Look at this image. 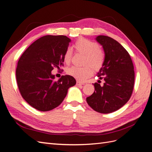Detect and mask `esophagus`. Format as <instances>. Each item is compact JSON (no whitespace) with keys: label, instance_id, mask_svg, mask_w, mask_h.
Returning <instances> with one entry per match:
<instances>
[{"label":"esophagus","instance_id":"34e87169","mask_svg":"<svg viewBox=\"0 0 152 152\" xmlns=\"http://www.w3.org/2000/svg\"><path fill=\"white\" fill-rule=\"evenodd\" d=\"M76 84H77V86L84 85V83H82V82H79V81H77V82H76Z\"/></svg>","mask_w":152,"mask_h":152}]
</instances>
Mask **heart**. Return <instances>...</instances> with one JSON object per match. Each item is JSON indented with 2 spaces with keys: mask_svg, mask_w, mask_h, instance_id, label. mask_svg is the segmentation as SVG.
Returning a JSON list of instances; mask_svg holds the SVG:
<instances>
[{
  "mask_svg": "<svg viewBox=\"0 0 152 152\" xmlns=\"http://www.w3.org/2000/svg\"><path fill=\"white\" fill-rule=\"evenodd\" d=\"M74 48L77 51L84 54V63H89V65H86L82 67L72 66L66 69V73L68 75L82 81L92 75L93 68L98 70L102 67L104 56L102 50L99 49L98 43L85 38L78 39L74 44ZM72 56V50L70 48H68L63 56L65 63L66 64L70 63Z\"/></svg>",
  "mask_w": 152,
  "mask_h": 152,
  "instance_id": "b5f03b06",
  "label": "heart"
}]
</instances>
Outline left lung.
I'll use <instances>...</instances> for the list:
<instances>
[{
	"label": "left lung",
	"mask_w": 152,
	"mask_h": 152,
	"mask_svg": "<svg viewBox=\"0 0 152 152\" xmlns=\"http://www.w3.org/2000/svg\"><path fill=\"white\" fill-rule=\"evenodd\" d=\"M96 40L104 52L103 65L97 73L104 82L103 86L93 84L94 92L86 101L96 112L110 113L122 107L130 99L134 84V66L129 54L117 40L104 35L96 37Z\"/></svg>",
	"instance_id": "obj_1"
}]
</instances>
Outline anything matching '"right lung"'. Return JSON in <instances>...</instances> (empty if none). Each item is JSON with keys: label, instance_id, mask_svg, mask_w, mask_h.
I'll return each instance as SVG.
<instances>
[{"label": "right lung", "instance_id": "right-lung-1", "mask_svg": "<svg viewBox=\"0 0 152 152\" xmlns=\"http://www.w3.org/2000/svg\"><path fill=\"white\" fill-rule=\"evenodd\" d=\"M71 40L65 35H45L31 44L21 55L16 70L21 95L32 107L42 112L60 104L75 79L62 75L58 81L51 73L63 65V56Z\"/></svg>", "mask_w": 152, "mask_h": 152}]
</instances>
